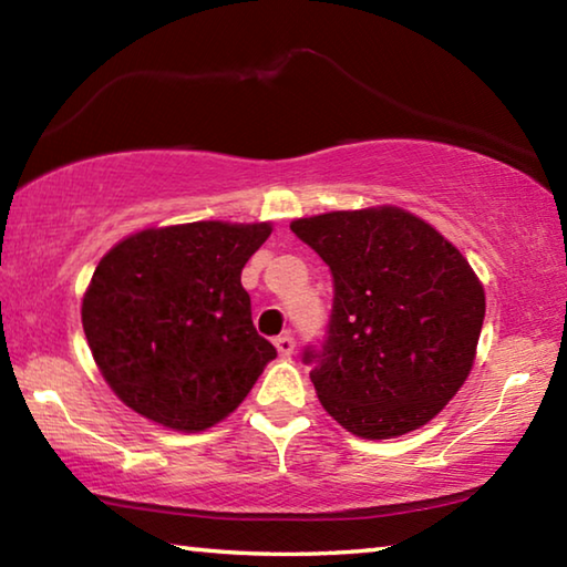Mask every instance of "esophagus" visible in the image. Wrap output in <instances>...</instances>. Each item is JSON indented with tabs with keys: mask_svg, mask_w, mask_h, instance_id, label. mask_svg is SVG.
<instances>
[{
	"mask_svg": "<svg viewBox=\"0 0 567 567\" xmlns=\"http://www.w3.org/2000/svg\"><path fill=\"white\" fill-rule=\"evenodd\" d=\"M275 348H277V352H280V358H290V354L295 352V340H292V334H290V332L280 334V338L275 340Z\"/></svg>",
	"mask_w": 567,
	"mask_h": 567,
	"instance_id": "esophagus-1",
	"label": "esophagus"
}]
</instances>
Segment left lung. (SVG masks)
<instances>
[{
    "label": "left lung",
    "mask_w": 567,
    "mask_h": 567,
    "mask_svg": "<svg viewBox=\"0 0 567 567\" xmlns=\"http://www.w3.org/2000/svg\"><path fill=\"white\" fill-rule=\"evenodd\" d=\"M290 229L334 282L328 340L302 354L328 415L364 440L433 420L473 370L485 320L483 282L460 249L392 205L300 217Z\"/></svg>",
    "instance_id": "8db88e82"
}]
</instances>
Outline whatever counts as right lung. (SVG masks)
<instances>
[{
	"instance_id": "add662e5",
	"label": "right lung",
	"mask_w": 567,
	"mask_h": 567,
	"mask_svg": "<svg viewBox=\"0 0 567 567\" xmlns=\"http://www.w3.org/2000/svg\"><path fill=\"white\" fill-rule=\"evenodd\" d=\"M270 223L150 227L102 257L82 300L92 358L114 395L179 433L217 425L277 350L239 282Z\"/></svg>"
}]
</instances>
